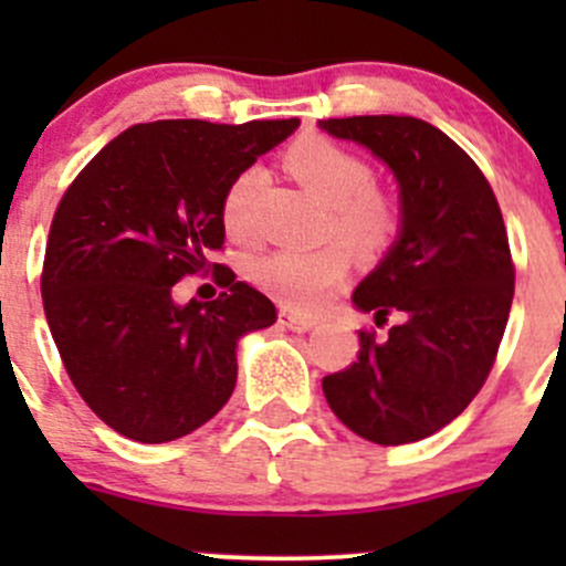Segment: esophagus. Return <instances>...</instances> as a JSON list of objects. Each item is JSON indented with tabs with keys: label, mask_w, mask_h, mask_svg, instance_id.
<instances>
[{
	"label": "esophagus",
	"mask_w": 566,
	"mask_h": 566,
	"mask_svg": "<svg viewBox=\"0 0 566 566\" xmlns=\"http://www.w3.org/2000/svg\"><path fill=\"white\" fill-rule=\"evenodd\" d=\"M279 323L287 325L290 331H310V328H315L317 319L310 315H301V312H293V310H282L279 312Z\"/></svg>",
	"instance_id": "obj_1"
}]
</instances>
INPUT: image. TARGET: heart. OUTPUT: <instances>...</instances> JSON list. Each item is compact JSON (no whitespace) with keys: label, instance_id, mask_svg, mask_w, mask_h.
I'll return each mask as SVG.
<instances>
[{"label":"heart","instance_id":"1","mask_svg":"<svg viewBox=\"0 0 566 566\" xmlns=\"http://www.w3.org/2000/svg\"><path fill=\"white\" fill-rule=\"evenodd\" d=\"M284 167L304 182L317 199L328 205L325 235L342 238L361 254H380L397 241L402 230V208L391 191L375 182L367 158L325 136L310 134L284 150ZM262 177L243 169L221 193L219 219L227 238L238 243L254 241L251 205ZM350 271V251L344 243H325L312 251L279 249L262 254L251 265V276L279 304L295 312H317L336 295Z\"/></svg>","mask_w":566,"mask_h":566}]
</instances>
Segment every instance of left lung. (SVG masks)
I'll return each instance as SVG.
<instances>
[{
	"label": "left lung",
	"instance_id": "obj_1",
	"mask_svg": "<svg viewBox=\"0 0 566 566\" xmlns=\"http://www.w3.org/2000/svg\"><path fill=\"white\" fill-rule=\"evenodd\" d=\"M319 128L384 158L399 180L402 232L353 304L389 336L358 331V356L325 375L331 410L380 447L430 438L468 408L493 369L515 295L499 199L473 158L436 125L367 114Z\"/></svg>",
	"mask_w": 566,
	"mask_h": 566
}]
</instances>
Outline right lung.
Segmentation results:
<instances>
[{"label": "right lung", "instance_id": "right-lung-1", "mask_svg": "<svg viewBox=\"0 0 566 566\" xmlns=\"http://www.w3.org/2000/svg\"><path fill=\"white\" fill-rule=\"evenodd\" d=\"M301 125L158 119L123 130L62 193L40 293L67 378L104 424L167 443L213 419L238 380L235 347L276 306L227 265L221 193ZM214 268L224 294L174 304L171 287Z\"/></svg>", "mask_w": 566, "mask_h": 566}]
</instances>
